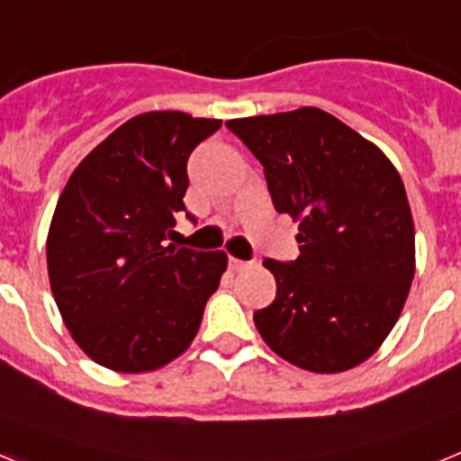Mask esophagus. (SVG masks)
Returning a JSON list of instances; mask_svg holds the SVG:
<instances>
[{
  "label": "esophagus",
  "instance_id": "34e87169",
  "mask_svg": "<svg viewBox=\"0 0 461 461\" xmlns=\"http://www.w3.org/2000/svg\"><path fill=\"white\" fill-rule=\"evenodd\" d=\"M228 263H230V270H235V272L244 270V267H249V263H247V260L233 258V256H230V260H228Z\"/></svg>",
  "mask_w": 461,
  "mask_h": 461
}]
</instances>
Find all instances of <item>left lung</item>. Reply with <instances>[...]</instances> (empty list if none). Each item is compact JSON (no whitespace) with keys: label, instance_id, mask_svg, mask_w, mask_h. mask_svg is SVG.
Wrapping results in <instances>:
<instances>
[{"label":"left lung","instance_id":"8db88e82","mask_svg":"<svg viewBox=\"0 0 461 461\" xmlns=\"http://www.w3.org/2000/svg\"><path fill=\"white\" fill-rule=\"evenodd\" d=\"M226 126L263 164L276 212L300 230L297 260L263 263L276 297L254 313L260 337L307 372L357 367L394 328L415 275L413 214L397 168L312 105Z\"/></svg>","mask_w":461,"mask_h":461}]
</instances>
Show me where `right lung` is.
Masks as SVG:
<instances>
[{
  "label": "right lung",
  "instance_id": "add662e5",
  "mask_svg": "<svg viewBox=\"0 0 461 461\" xmlns=\"http://www.w3.org/2000/svg\"><path fill=\"white\" fill-rule=\"evenodd\" d=\"M219 126L180 110L131 117L80 161L57 201L46 242L52 297L101 367L154 372L198 335L228 256L164 240L185 212L186 158Z\"/></svg>",
  "mask_w": 461,
  "mask_h": 461
}]
</instances>
